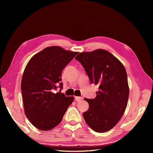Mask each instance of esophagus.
<instances>
[{
  "label": "esophagus",
  "instance_id": "obj_1",
  "mask_svg": "<svg viewBox=\"0 0 153 153\" xmlns=\"http://www.w3.org/2000/svg\"><path fill=\"white\" fill-rule=\"evenodd\" d=\"M81 100H82L81 97H79V96H76L75 97V101H80Z\"/></svg>",
  "mask_w": 153,
  "mask_h": 153
}]
</instances>
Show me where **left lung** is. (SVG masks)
Listing matches in <instances>:
<instances>
[{"instance_id":"obj_1","label":"left lung","mask_w":153,"mask_h":153,"mask_svg":"<svg viewBox=\"0 0 153 153\" xmlns=\"http://www.w3.org/2000/svg\"><path fill=\"white\" fill-rule=\"evenodd\" d=\"M91 84L99 86L94 99H86L89 109L83 113L85 123L94 131H109L121 119L126 108L129 87L123 64L109 52L98 49L80 53L75 57Z\"/></svg>"}]
</instances>
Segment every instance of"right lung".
I'll return each instance as SVG.
<instances>
[{"label": "right lung", "mask_w": 153, "mask_h": 153, "mask_svg": "<svg viewBox=\"0 0 153 153\" xmlns=\"http://www.w3.org/2000/svg\"><path fill=\"white\" fill-rule=\"evenodd\" d=\"M78 52L49 47L32 57L23 74L21 90L25 114L34 126L48 131L61 122L73 96L61 93L62 71ZM59 84V93L54 90Z\"/></svg>", "instance_id": "1"}]
</instances>
